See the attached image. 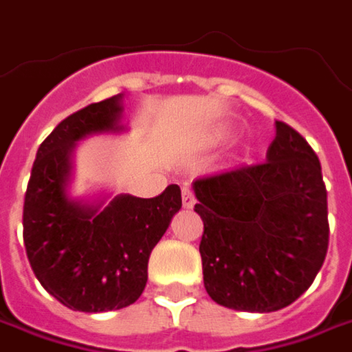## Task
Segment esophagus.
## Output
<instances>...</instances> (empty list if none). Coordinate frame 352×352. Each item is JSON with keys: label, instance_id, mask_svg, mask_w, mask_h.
Here are the masks:
<instances>
[{"label": "esophagus", "instance_id": "34e87169", "mask_svg": "<svg viewBox=\"0 0 352 352\" xmlns=\"http://www.w3.org/2000/svg\"><path fill=\"white\" fill-rule=\"evenodd\" d=\"M183 206L185 208H192L195 206V195L189 187H183Z\"/></svg>", "mask_w": 352, "mask_h": 352}]
</instances>
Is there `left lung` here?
<instances>
[{"label": "left lung", "mask_w": 352, "mask_h": 352, "mask_svg": "<svg viewBox=\"0 0 352 352\" xmlns=\"http://www.w3.org/2000/svg\"><path fill=\"white\" fill-rule=\"evenodd\" d=\"M192 191L212 301L270 314L314 283L327 256V191L315 151L294 128L276 122L264 163L197 179Z\"/></svg>", "instance_id": "1"}]
</instances>
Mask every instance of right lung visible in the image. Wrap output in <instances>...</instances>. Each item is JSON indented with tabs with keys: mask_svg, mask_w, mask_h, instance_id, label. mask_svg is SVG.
<instances>
[{
	"mask_svg": "<svg viewBox=\"0 0 352 352\" xmlns=\"http://www.w3.org/2000/svg\"><path fill=\"white\" fill-rule=\"evenodd\" d=\"M124 94L65 118L41 144L25 192L23 240L41 285L74 311L128 307L147 283V262L181 208L179 185L153 199L70 195L76 142L122 133Z\"/></svg>",
	"mask_w": 352,
	"mask_h": 352,
	"instance_id": "1",
	"label": "right lung"
}]
</instances>
